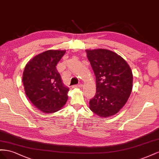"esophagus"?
I'll return each mask as SVG.
<instances>
[{"label": "esophagus", "mask_w": 159, "mask_h": 159, "mask_svg": "<svg viewBox=\"0 0 159 159\" xmlns=\"http://www.w3.org/2000/svg\"><path fill=\"white\" fill-rule=\"evenodd\" d=\"M81 87H82V84H79L73 85V86H72V88H74V89H75V88H80Z\"/></svg>", "instance_id": "esophagus-1"}]
</instances>
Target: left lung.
I'll use <instances>...</instances> for the list:
<instances>
[{"instance_id": "1", "label": "left lung", "mask_w": 159, "mask_h": 159, "mask_svg": "<svg viewBox=\"0 0 159 159\" xmlns=\"http://www.w3.org/2000/svg\"><path fill=\"white\" fill-rule=\"evenodd\" d=\"M96 76V94L89 108L98 116L116 115L125 106L133 89V76L128 63L107 49L86 50Z\"/></svg>"}]
</instances>
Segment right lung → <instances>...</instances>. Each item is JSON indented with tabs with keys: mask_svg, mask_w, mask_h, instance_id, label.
<instances>
[{
	"mask_svg": "<svg viewBox=\"0 0 159 159\" xmlns=\"http://www.w3.org/2000/svg\"><path fill=\"white\" fill-rule=\"evenodd\" d=\"M65 52V50H48L36 55L25 67L22 83L26 97L43 112L61 110L68 100L69 89L63 84L56 68Z\"/></svg>",
	"mask_w": 159,
	"mask_h": 159,
	"instance_id": "add662e5",
	"label": "right lung"
}]
</instances>
